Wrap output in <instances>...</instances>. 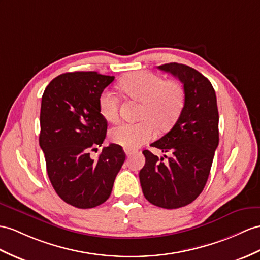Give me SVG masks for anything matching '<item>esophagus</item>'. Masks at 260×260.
Here are the masks:
<instances>
[{
  "label": "esophagus",
  "mask_w": 260,
  "mask_h": 260,
  "mask_svg": "<svg viewBox=\"0 0 260 260\" xmlns=\"http://www.w3.org/2000/svg\"><path fill=\"white\" fill-rule=\"evenodd\" d=\"M124 153H125L126 156H130L131 153H132V151L130 149H124Z\"/></svg>",
  "instance_id": "esophagus-1"
}]
</instances>
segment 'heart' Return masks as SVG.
Returning <instances> with one entry per match:
<instances>
[{
    "mask_svg": "<svg viewBox=\"0 0 260 260\" xmlns=\"http://www.w3.org/2000/svg\"><path fill=\"white\" fill-rule=\"evenodd\" d=\"M126 96L141 101L137 123H121L110 131L111 140L125 149H136L151 140L154 125L167 129L172 125L184 106L185 93L175 80H164L161 76L150 72H138L126 76L119 84ZM100 115L108 122L119 119V103L112 92L105 91L99 99ZM148 120H147L146 119Z\"/></svg>",
    "mask_w": 260,
    "mask_h": 260,
    "instance_id": "1",
    "label": "heart"
}]
</instances>
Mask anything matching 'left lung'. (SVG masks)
Wrapping results in <instances>:
<instances>
[{"label":"left lung","instance_id":"left-lung-1","mask_svg":"<svg viewBox=\"0 0 260 260\" xmlns=\"http://www.w3.org/2000/svg\"><path fill=\"white\" fill-rule=\"evenodd\" d=\"M159 69L179 78L185 100L173 128L151 147L170 152L168 160L144 150L145 164L139 173L144 198L168 210L183 207L198 198L206 184L218 145V109L215 90L196 69L170 62Z\"/></svg>","mask_w":260,"mask_h":260}]
</instances>
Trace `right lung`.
<instances>
[{"label":"right lung","instance_id":"right-lung-1","mask_svg":"<svg viewBox=\"0 0 260 260\" xmlns=\"http://www.w3.org/2000/svg\"><path fill=\"white\" fill-rule=\"evenodd\" d=\"M113 76L75 72L57 76L46 87L41 106L40 145L47 174L59 198L77 208H92L109 199L125 160L122 148L111 143L90 156L107 134L99 99Z\"/></svg>","mask_w":260,"mask_h":260}]
</instances>
